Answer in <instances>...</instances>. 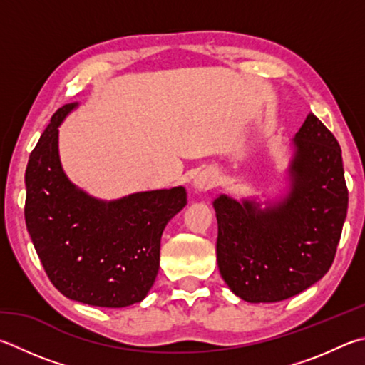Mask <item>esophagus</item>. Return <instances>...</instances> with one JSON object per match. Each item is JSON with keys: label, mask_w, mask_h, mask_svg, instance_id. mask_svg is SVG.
<instances>
[{"label": "esophagus", "mask_w": 365, "mask_h": 365, "mask_svg": "<svg viewBox=\"0 0 365 365\" xmlns=\"http://www.w3.org/2000/svg\"><path fill=\"white\" fill-rule=\"evenodd\" d=\"M193 187L196 191H207L210 188H214L215 187V175L207 170L201 172V174L195 178Z\"/></svg>", "instance_id": "1"}]
</instances>
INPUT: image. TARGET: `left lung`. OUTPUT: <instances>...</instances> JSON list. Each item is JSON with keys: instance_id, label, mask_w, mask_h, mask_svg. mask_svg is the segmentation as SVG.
<instances>
[{"instance_id": "left-lung-1", "label": "left lung", "mask_w": 365, "mask_h": 365, "mask_svg": "<svg viewBox=\"0 0 365 365\" xmlns=\"http://www.w3.org/2000/svg\"><path fill=\"white\" fill-rule=\"evenodd\" d=\"M290 187L260 209L220 195L217 263L233 294L250 303L286 300L313 286L332 267L348 210L341 148L313 113L295 134Z\"/></svg>"}]
</instances>
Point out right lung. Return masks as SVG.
Segmentation results:
<instances>
[{
  "label": "right lung",
  "instance_id": "1",
  "mask_svg": "<svg viewBox=\"0 0 365 365\" xmlns=\"http://www.w3.org/2000/svg\"><path fill=\"white\" fill-rule=\"evenodd\" d=\"M58 108L25 170V223L46 274L70 300L102 308L142 302L160 269L161 236L187 205L183 187L102 201L76 188L58 158Z\"/></svg>",
  "mask_w": 365,
  "mask_h": 365
}]
</instances>
